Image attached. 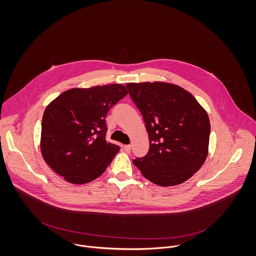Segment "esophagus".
Instances as JSON below:
<instances>
[{
    "instance_id": "obj_1",
    "label": "esophagus",
    "mask_w": 256,
    "mask_h": 256,
    "mask_svg": "<svg viewBox=\"0 0 256 256\" xmlns=\"http://www.w3.org/2000/svg\"><path fill=\"white\" fill-rule=\"evenodd\" d=\"M124 150H125L127 152H130V150H131V145H125V146H124Z\"/></svg>"
}]
</instances>
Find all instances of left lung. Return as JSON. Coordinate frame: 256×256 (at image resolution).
<instances>
[{
	"label": "left lung",
	"instance_id": "8db88e82",
	"mask_svg": "<svg viewBox=\"0 0 256 256\" xmlns=\"http://www.w3.org/2000/svg\"><path fill=\"white\" fill-rule=\"evenodd\" d=\"M141 111L150 150L133 160L148 180L174 186L189 180L205 162L210 138L207 111L182 86L166 82H128Z\"/></svg>",
	"mask_w": 256,
	"mask_h": 256
}]
</instances>
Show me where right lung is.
I'll list each match as a JSON object with an SVG mask.
<instances>
[{"instance_id":"1","label":"right lung","mask_w":256,"mask_h":256,"mask_svg":"<svg viewBox=\"0 0 256 256\" xmlns=\"http://www.w3.org/2000/svg\"><path fill=\"white\" fill-rule=\"evenodd\" d=\"M127 94L121 84L74 88L47 106L40 150L46 164L66 182H90L106 172L120 150L106 140V117Z\"/></svg>"}]
</instances>
